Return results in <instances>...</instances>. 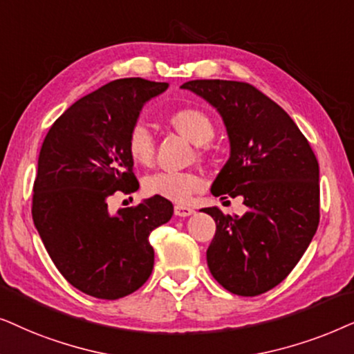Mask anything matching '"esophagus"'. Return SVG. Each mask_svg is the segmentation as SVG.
I'll return each mask as SVG.
<instances>
[{
    "label": "esophagus",
    "mask_w": 354,
    "mask_h": 354,
    "mask_svg": "<svg viewBox=\"0 0 354 354\" xmlns=\"http://www.w3.org/2000/svg\"><path fill=\"white\" fill-rule=\"evenodd\" d=\"M194 214V209L187 205H174V215L178 216H189Z\"/></svg>",
    "instance_id": "obj_1"
}]
</instances>
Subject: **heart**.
<instances>
[{
    "label": "heart",
    "mask_w": 354,
    "mask_h": 354,
    "mask_svg": "<svg viewBox=\"0 0 354 354\" xmlns=\"http://www.w3.org/2000/svg\"><path fill=\"white\" fill-rule=\"evenodd\" d=\"M168 124L191 140L202 145L210 142L215 136V126L210 116L197 108H181L168 115ZM129 157L136 163L149 167L153 162L155 142L150 131L142 124H136L128 134ZM202 153V150H201ZM204 187V180L194 171H158L144 180V191L149 196H158L173 202H186L196 192Z\"/></svg>",
    "instance_id": "b5f03b06"
}]
</instances>
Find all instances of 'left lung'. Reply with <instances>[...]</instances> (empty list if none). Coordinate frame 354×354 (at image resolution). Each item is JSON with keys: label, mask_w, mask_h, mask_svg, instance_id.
Returning <instances> with one entry per match:
<instances>
[{"label": "left lung", "mask_w": 354, "mask_h": 354, "mask_svg": "<svg viewBox=\"0 0 354 354\" xmlns=\"http://www.w3.org/2000/svg\"><path fill=\"white\" fill-rule=\"evenodd\" d=\"M223 118L232 157L212 194L241 196V218L209 207L216 232L207 249L214 279L238 296L281 283L303 257L320 218L319 163L308 139L283 108L248 82H185Z\"/></svg>", "instance_id": "left-lung-1"}]
</instances>
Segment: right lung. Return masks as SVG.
<instances>
[{
    "label": "right lung",
    "mask_w": 354,
    "mask_h": 354,
    "mask_svg": "<svg viewBox=\"0 0 354 354\" xmlns=\"http://www.w3.org/2000/svg\"><path fill=\"white\" fill-rule=\"evenodd\" d=\"M167 87L140 77L108 82L69 106L41 144L32 218L61 275L93 298H122L149 280V236L173 215L158 196L108 214L111 196L139 189L128 134L144 103Z\"/></svg>",
    "instance_id": "add662e5"
}]
</instances>
